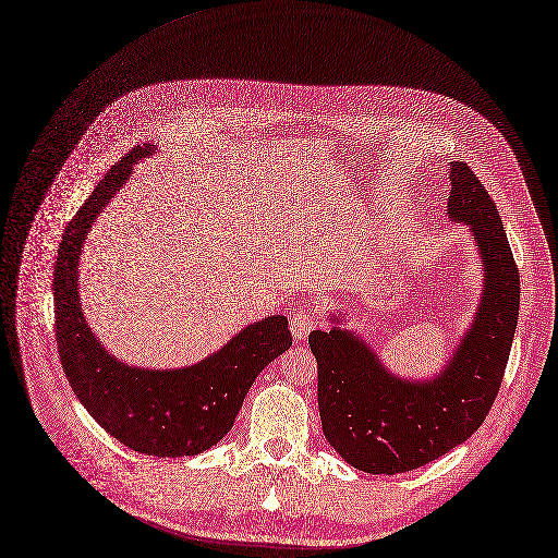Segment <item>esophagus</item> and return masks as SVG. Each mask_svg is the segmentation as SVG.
I'll use <instances>...</instances> for the list:
<instances>
[{"label":"esophagus","instance_id":"obj_1","mask_svg":"<svg viewBox=\"0 0 558 558\" xmlns=\"http://www.w3.org/2000/svg\"><path fill=\"white\" fill-rule=\"evenodd\" d=\"M318 327V316L310 310H299L290 316V331L296 340H305Z\"/></svg>","mask_w":558,"mask_h":558}]
</instances>
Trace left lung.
<instances>
[{"instance_id":"obj_1","label":"left lung","mask_w":558,"mask_h":558,"mask_svg":"<svg viewBox=\"0 0 558 558\" xmlns=\"http://www.w3.org/2000/svg\"><path fill=\"white\" fill-rule=\"evenodd\" d=\"M450 186L446 214L470 225L485 286L446 368L430 380L393 376L353 331L310 333L323 433L362 472H411L450 452L483 424L502 385L520 314V270L496 203L474 171L450 162Z\"/></svg>"}]
</instances>
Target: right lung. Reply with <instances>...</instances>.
I'll return each mask as SVG.
<instances>
[{
  "label": "right lung",
  "instance_id": "right-lung-1",
  "mask_svg": "<svg viewBox=\"0 0 558 558\" xmlns=\"http://www.w3.org/2000/svg\"><path fill=\"white\" fill-rule=\"evenodd\" d=\"M154 151V145L134 147L69 220L53 266L56 342L75 396L101 428L143 454L190 457L231 430L253 380L292 347V333L286 316H270L242 329L214 355L180 371L125 366L99 344L77 296L82 244L132 167Z\"/></svg>",
  "mask_w": 558,
  "mask_h": 558
}]
</instances>
